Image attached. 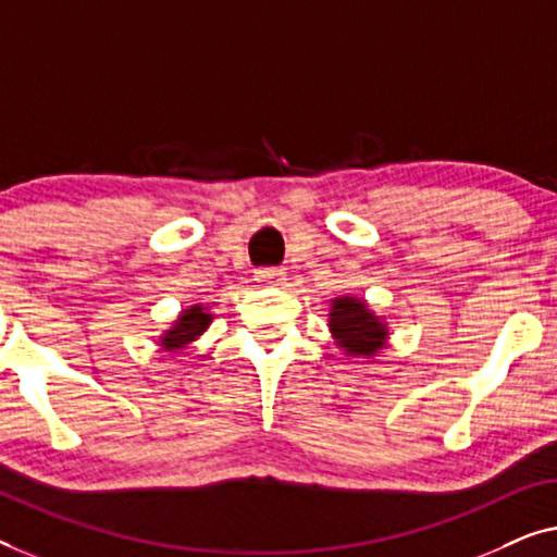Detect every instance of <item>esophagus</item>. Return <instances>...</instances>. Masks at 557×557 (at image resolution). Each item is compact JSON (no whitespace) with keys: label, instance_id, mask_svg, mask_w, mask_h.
Wrapping results in <instances>:
<instances>
[{"label":"esophagus","instance_id":"34e87169","mask_svg":"<svg viewBox=\"0 0 557 557\" xmlns=\"http://www.w3.org/2000/svg\"><path fill=\"white\" fill-rule=\"evenodd\" d=\"M285 272L282 270H260L257 272V282H260V285H264V287H280L282 282H285Z\"/></svg>","mask_w":557,"mask_h":557}]
</instances>
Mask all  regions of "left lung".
I'll use <instances>...</instances> for the list:
<instances>
[{
  "label": "left lung",
  "mask_w": 557,
  "mask_h": 557,
  "mask_svg": "<svg viewBox=\"0 0 557 557\" xmlns=\"http://www.w3.org/2000/svg\"><path fill=\"white\" fill-rule=\"evenodd\" d=\"M327 331L348 358H375L388 346V320L375 315L363 297L338 295L331 300Z\"/></svg>",
  "instance_id": "obj_1"
}]
</instances>
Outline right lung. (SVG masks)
Segmentation results:
<instances>
[{
    "label": "right lung",
    "mask_w": 557,
    "mask_h": 557,
    "mask_svg": "<svg viewBox=\"0 0 557 557\" xmlns=\"http://www.w3.org/2000/svg\"><path fill=\"white\" fill-rule=\"evenodd\" d=\"M211 320H214V315H211V305H189V308L178 312L174 323L159 335V348L163 354H178V350L189 348L191 343H197L201 335L209 331Z\"/></svg>",
    "instance_id": "obj_1"
}]
</instances>
